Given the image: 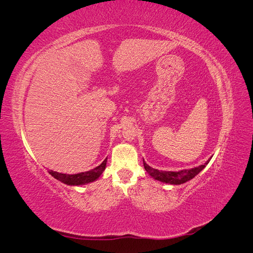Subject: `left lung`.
I'll return each mask as SVG.
<instances>
[{
    "instance_id": "1",
    "label": "left lung",
    "mask_w": 253,
    "mask_h": 253,
    "mask_svg": "<svg viewBox=\"0 0 253 253\" xmlns=\"http://www.w3.org/2000/svg\"><path fill=\"white\" fill-rule=\"evenodd\" d=\"M209 162H210V159L207 160L204 165H202L200 167L192 168V169H189V170H180L178 172L159 171L157 169H153L152 167L145 164L144 160H143V166H144L145 171H147L154 179L159 180L162 182L170 183V185H181V183H185V182L189 181L190 179L195 177V176L200 173L207 165L209 164Z\"/></svg>"
}]
</instances>
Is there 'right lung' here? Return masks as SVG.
I'll list each match as a JSON object with an SVG mask.
<instances>
[{"mask_svg": "<svg viewBox=\"0 0 253 253\" xmlns=\"http://www.w3.org/2000/svg\"><path fill=\"white\" fill-rule=\"evenodd\" d=\"M106 162H108V158H105L102 162V164L96 167L95 169L86 171V172H81L78 174H63V173L55 172L52 170H49L48 172L56 179L65 183V185L80 186V185H85V183H88V182H93L100 177V175L105 170Z\"/></svg>", "mask_w": 253, "mask_h": 253, "instance_id": "right-lung-1", "label": "right lung"}]
</instances>
